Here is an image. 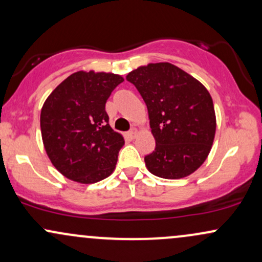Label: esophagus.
Instances as JSON below:
<instances>
[{
    "label": "esophagus",
    "mask_w": 262,
    "mask_h": 262,
    "mask_svg": "<svg viewBox=\"0 0 262 262\" xmlns=\"http://www.w3.org/2000/svg\"><path fill=\"white\" fill-rule=\"evenodd\" d=\"M137 137H138V129H132V130L128 133V138H130V139H135Z\"/></svg>",
    "instance_id": "obj_1"
}]
</instances>
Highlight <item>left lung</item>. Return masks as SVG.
Returning <instances> with one entry per match:
<instances>
[{
	"label": "left lung",
	"mask_w": 262,
	"mask_h": 262,
	"mask_svg": "<svg viewBox=\"0 0 262 262\" xmlns=\"http://www.w3.org/2000/svg\"><path fill=\"white\" fill-rule=\"evenodd\" d=\"M148 108L155 150L144 158L152 175L179 180L206 161L217 119L208 90L170 62L139 66L127 75Z\"/></svg>",
	"instance_id": "obj_1"
}]
</instances>
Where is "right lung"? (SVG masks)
Wrapping results in <instances>:
<instances>
[{
    "label": "right lung",
    "mask_w": 262,
    "mask_h": 262,
    "mask_svg": "<svg viewBox=\"0 0 262 262\" xmlns=\"http://www.w3.org/2000/svg\"><path fill=\"white\" fill-rule=\"evenodd\" d=\"M123 81L121 75L81 70L45 100L40 112L44 149L66 179L89 185L116 169L124 138L108 124L106 102Z\"/></svg>",
    "instance_id": "1"
}]
</instances>
